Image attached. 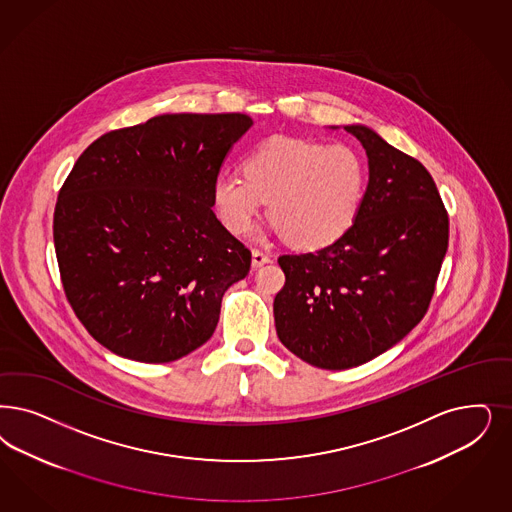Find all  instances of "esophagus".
<instances>
[{
  "mask_svg": "<svg viewBox=\"0 0 512 512\" xmlns=\"http://www.w3.org/2000/svg\"><path fill=\"white\" fill-rule=\"evenodd\" d=\"M266 263H270V255L268 253L261 251V249H253L251 251V266L253 268H259V266L266 265Z\"/></svg>",
  "mask_w": 512,
  "mask_h": 512,
  "instance_id": "obj_1",
  "label": "esophagus"
}]
</instances>
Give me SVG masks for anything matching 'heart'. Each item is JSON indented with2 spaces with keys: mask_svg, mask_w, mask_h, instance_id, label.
I'll list each match as a JSON object with an SVG mask.
<instances>
[{
  "mask_svg": "<svg viewBox=\"0 0 512 512\" xmlns=\"http://www.w3.org/2000/svg\"><path fill=\"white\" fill-rule=\"evenodd\" d=\"M369 185V164L352 145L272 138L244 159V176L213 183V208L240 236L268 200L274 227L291 246L321 249L352 229Z\"/></svg>",
  "mask_w": 512,
  "mask_h": 512,
  "instance_id": "heart-1",
  "label": "heart"
}]
</instances>
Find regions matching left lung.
I'll return each mask as SVG.
<instances>
[{
    "label": "left lung",
    "instance_id": "8db88e82",
    "mask_svg": "<svg viewBox=\"0 0 512 512\" xmlns=\"http://www.w3.org/2000/svg\"><path fill=\"white\" fill-rule=\"evenodd\" d=\"M369 185L352 229L316 253L282 255L278 338L302 361L344 371L401 342L422 321L448 249V213L422 162L363 124Z\"/></svg>",
    "mask_w": 512,
    "mask_h": 512
}]
</instances>
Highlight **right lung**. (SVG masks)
Wrapping results in <instances>:
<instances>
[{"instance_id":"obj_1","label":"right lung","mask_w":512,"mask_h":512,"mask_svg":"<svg viewBox=\"0 0 512 512\" xmlns=\"http://www.w3.org/2000/svg\"><path fill=\"white\" fill-rule=\"evenodd\" d=\"M251 117L174 113L92 141L54 208L60 278L109 352L170 363L213 335L251 251L213 213V183Z\"/></svg>"}]
</instances>
